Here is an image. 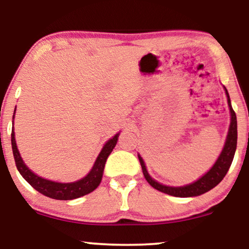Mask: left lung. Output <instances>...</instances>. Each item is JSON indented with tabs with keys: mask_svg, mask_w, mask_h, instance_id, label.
Instances as JSON below:
<instances>
[{
	"mask_svg": "<svg viewBox=\"0 0 249 249\" xmlns=\"http://www.w3.org/2000/svg\"><path fill=\"white\" fill-rule=\"evenodd\" d=\"M224 89H226V88H224ZM226 94L228 97V105H229L231 113V122L229 127V132H228L227 136L226 144H224V147L222 149V152H221L219 159L216 160L215 164L212 166V169H211L206 175H204L202 178H199L195 182L190 183V185L182 187H169L161 185V183H159L158 181H155L154 179L151 178L147 170H146L144 161H142V159L138 155L145 179L147 180V182L153 187V188L176 197H193L202 195V194L209 192V190L214 188V187L219 185V183L222 181V179L226 177L228 170L230 168L231 163H232L234 152H236L237 147V117L232 107H231L229 93H228L227 89Z\"/></svg>",
	"mask_w": 249,
	"mask_h": 249,
	"instance_id": "8db88e82",
	"label": "left lung"
}]
</instances>
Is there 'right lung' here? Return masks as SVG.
I'll return each instance as SVG.
<instances>
[{
	"label": "right lung",
	"mask_w": 249,
	"mask_h": 249,
	"mask_svg": "<svg viewBox=\"0 0 249 249\" xmlns=\"http://www.w3.org/2000/svg\"><path fill=\"white\" fill-rule=\"evenodd\" d=\"M16 111V110H15ZM15 117V115H13ZM119 134L114 136L113 138L110 139L107 144L104 145L103 149H102L100 155L97 156L96 162L90 170V172L85 177V178L78 180L76 182H69V183H61V182H54L51 180H46L40 178V177L36 176L35 173L30 171L27 168L25 163H23L21 156H20L18 148H17L16 139H15V131L11 132V144H12V152L13 158H15L16 166L20 172V175L23 177V179L43 195H45L50 198L53 199H60V200H69L74 199L78 197L85 196L95 190L101 183L102 177H103V171L105 162L113 151L114 146L117 145Z\"/></svg>",
	"instance_id": "1"
}]
</instances>
